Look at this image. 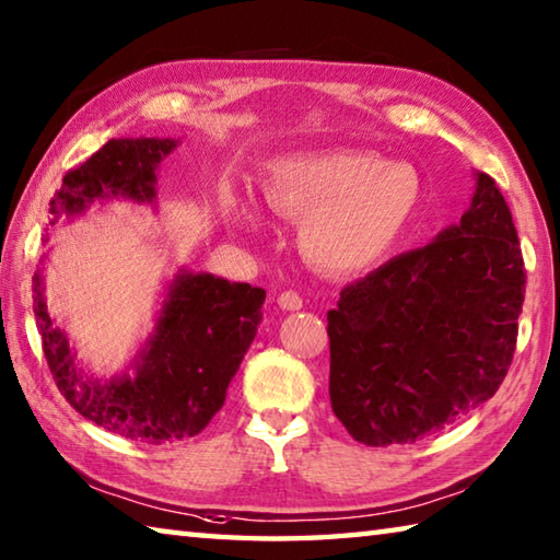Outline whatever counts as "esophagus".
Listing matches in <instances>:
<instances>
[{
    "instance_id": "obj_1",
    "label": "esophagus",
    "mask_w": 560,
    "mask_h": 560,
    "mask_svg": "<svg viewBox=\"0 0 560 560\" xmlns=\"http://www.w3.org/2000/svg\"><path fill=\"white\" fill-rule=\"evenodd\" d=\"M278 304H280L282 310H288V312H298V310L304 307V300H302L300 292L284 290V292L280 294V298H278Z\"/></svg>"
}]
</instances>
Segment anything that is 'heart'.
<instances>
[{"label":"heart","mask_w":560,"mask_h":560,"mask_svg":"<svg viewBox=\"0 0 560 560\" xmlns=\"http://www.w3.org/2000/svg\"><path fill=\"white\" fill-rule=\"evenodd\" d=\"M262 197L278 217L302 221L300 244L312 266L348 276L375 266L402 238L419 212L421 180L380 153L316 151L272 161ZM231 214L258 226L244 199L231 202Z\"/></svg>","instance_id":"1"}]
</instances>
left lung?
<instances>
[{"label":"left lung","instance_id":"1","mask_svg":"<svg viewBox=\"0 0 560 560\" xmlns=\"http://www.w3.org/2000/svg\"><path fill=\"white\" fill-rule=\"evenodd\" d=\"M524 258L498 183L478 173L458 226L341 290L331 409L365 446L415 444L498 393L524 304Z\"/></svg>","mask_w":560,"mask_h":560}]
</instances>
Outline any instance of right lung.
Returning a JSON list of instances; mask_svg holds the SVG:
<instances>
[{"label": "right lung", "mask_w": 560, "mask_h": 560, "mask_svg": "<svg viewBox=\"0 0 560 560\" xmlns=\"http://www.w3.org/2000/svg\"><path fill=\"white\" fill-rule=\"evenodd\" d=\"M173 149L171 139L107 141L66 173L50 199V214H78L104 197L151 202L155 167ZM34 282L36 326L60 395L84 419L112 434L158 446L197 436L212 421L262 322L266 302V290L248 282L180 272L136 375L102 383L82 373L66 334L50 319L40 278Z\"/></svg>", "instance_id": "1"}]
</instances>
